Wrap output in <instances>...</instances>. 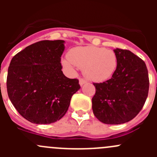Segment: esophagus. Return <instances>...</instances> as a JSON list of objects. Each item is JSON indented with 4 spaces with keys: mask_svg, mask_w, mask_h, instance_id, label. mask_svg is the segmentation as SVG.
Instances as JSON below:
<instances>
[{
    "mask_svg": "<svg viewBox=\"0 0 157 157\" xmlns=\"http://www.w3.org/2000/svg\"><path fill=\"white\" fill-rule=\"evenodd\" d=\"M86 83V81L85 80H83V79H80V80H79V83H80V86H83V85L85 84Z\"/></svg>",
    "mask_w": 157,
    "mask_h": 157,
    "instance_id": "obj_1",
    "label": "esophagus"
}]
</instances>
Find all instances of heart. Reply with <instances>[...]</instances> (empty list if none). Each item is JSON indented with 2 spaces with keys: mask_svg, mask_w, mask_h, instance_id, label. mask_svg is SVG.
<instances>
[{
  "mask_svg": "<svg viewBox=\"0 0 157 157\" xmlns=\"http://www.w3.org/2000/svg\"><path fill=\"white\" fill-rule=\"evenodd\" d=\"M67 58L61 60L63 67L71 72L75 66L83 68V75L91 81L102 83L110 79L118 66V58L114 51L100 47L78 46L71 49Z\"/></svg>",
  "mask_w": 157,
  "mask_h": 157,
  "instance_id": "b5f03b06",
  "label": "heart"
}]
</instances>
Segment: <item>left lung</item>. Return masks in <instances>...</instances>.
Wrapping results in <instances>:
<instances>
[{
    "instance_id": "obj_1",
    "label": "left lung",
    "mask_w": 157,
    "mask_h": 157,
    "mask_svg": "<svg viewBox=\"0 0 157 157\" xmlns=\"http://www.w3.org/2000/svg\"><path fill=\"white\" fill-rule=\"evenodd\" d=\"M118 58L115 74L107 81L93 83V114L107 124L132 120L145 103L149 91L148 71L144 61L128 50L114 49Z\"/></svg>"
}]
</instances>
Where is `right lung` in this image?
I'll return each mask as SVG.
<instances>
[{
  "label": "right lung",
  "instance_id": "obj_1",
  "mask_svg": "<svg viewBox=\"0 0 157 157\" xmlns=\"http://www.w3.org/2000/svg\"><path fill=\"white\" fill-rule=\"evenodd\" d=\"M64 42L40 41L11 60L7 78L9 99L30 122L46 124L61 119L80 89L77 79L67 78L61 71Z\"/></svg>",
  "mask_w": 157,
  "mask_h": 157
}]
</instances>
